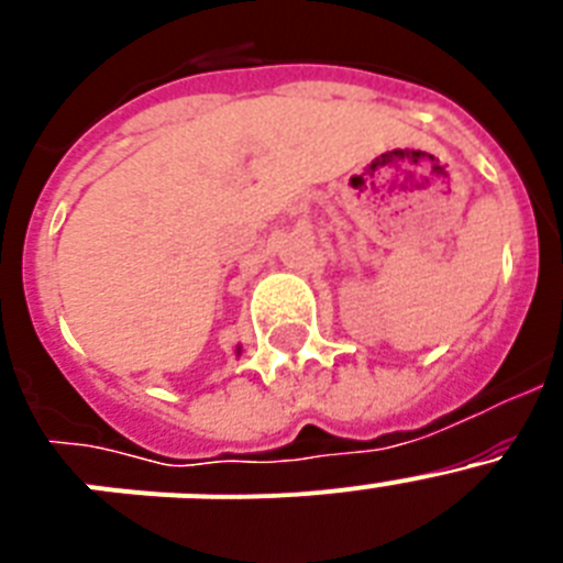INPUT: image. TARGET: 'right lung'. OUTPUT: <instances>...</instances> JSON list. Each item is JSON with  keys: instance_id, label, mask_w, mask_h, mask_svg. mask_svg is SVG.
<instances>
[{"instance_id": "1", "label": "right lung", "mask_w": 563, "mask_h": 563, "mask_svg": "<svg viewBox=\"0 0 563 563\" xmlns=\"http://www.w3.org/2000/svg\"><path fill=\"white\" fill-rule=\"evenodd\" d=\"M236 355H242V346H236Z\"/></svg>"}]
</instances>
